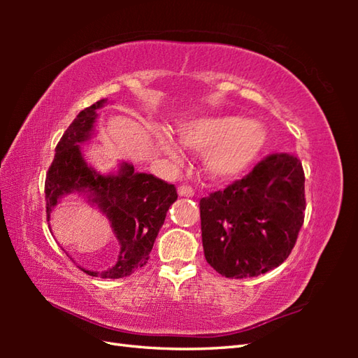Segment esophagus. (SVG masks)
Returning a JSON list of instances; mask_svg holds the SVG:
<instances>
[{"mask_svg": "<svg viewBox=\"0 0 358 358\" xmlns=\"http://www.w3.org/2000/svg\"><path fill=\"white\" fill-rule=\"evenodd\" d=\"M178 195L180 196H194V189L189 187V186H180L178 187Z\"/></svg>", "mask_w": 358, "mask_h": 358, "instance_id": "obj_1", "label": "esophagus"}]
</instances>
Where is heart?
<instances>
[{
    "instance_id": "obj_1",
    "label": "heart",
    "mask_w": 358,
    "mask_h": 358,
    "mask_svg": "<svg viewBox=\"0 0 358 358\" xmlns=\"http://www.w3.org/2000/svg\"><path fill=\"white\" fill-rule=\"evenodd\" d=\"M180 143L201 155L206 177L217 183L240 178L250 169L268 144V129L257 120L237 115L195 118L177 127ZM157 149L173 162L181 158V148L162 129L154 131Z\"/></svg>"
}]
</instances>
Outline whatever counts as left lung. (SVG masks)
<instances>
[{"label":"left lung","instance_id":"obj_1","mask_svg":"<svg viewBox=\"0 0 358 358\" xmlns=\"http://www.w3.org/2000/svg\"><path fill=\"white\" fill-rule=\"evenodd\" d=\"M305 209L300 159L271 155L245 178L200 200L204 257L229 278L266 273L291 254Z\"/></svg>","mask_w":358,"mask_h":358}]
</instances>
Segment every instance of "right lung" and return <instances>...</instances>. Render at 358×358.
<instances>
[{
    "label": "right lung",
    "mask_w": 358,
    "mask_h": 358,
    "mask_svg": "<svg viewBox=\"0 0 358 358\" xmlns=\"http://www.w3.org/2000/svg\"><path fill=\"white\" fill-rule=\"evenodd\" d=\"M108 98L81 110L57 144L55 158L45 178V209L52 210L67 195H80L109 220L120 245L115 264L103 272L78 268L92 277L121 278L143 268L166 212L177 200V189L154 175L140 173L129 162H120L115 171L103 173L87 162L83 144L95 135L100 109Z\"/></svg>",
    "instance_id": "1"
}]
</instances>
